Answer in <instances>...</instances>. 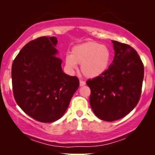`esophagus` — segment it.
Wrapping results in <instances>:
<instances>
[{"instance_id":"1","label":"esophagus","mask_w":155,"mask_h":155,"mask_svg":"<svg viewBox=\"0 0 155 155\" xmlns=\"http://www.w3.org/2000/svg\"><path fill=\"white\" fill-rule=\"evenodd\" d=\"M79 83H80V86H81V87L84 86V85L86 84V82H85L84 81H82V80H80Z\"/></svg>"}]
</instances>
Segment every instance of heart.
Returning a JSON list of instances; mask_svg holds the SVG:
<instances>
[{
  "mask_svg": "<svg viewBox=\"0 0 155 155\" xmlns=\"http://www.w3.org/2000/svg\"><path fill=\"white\" fill-rule=\"evenodd\" d=\"M111 60V51L104 44L88 41L72 48L71 54L65 56V65L70 70L81 64V71L87 78H96L107 70Z\"/></svg>",
  "mask_w": 155,
  "mask_h": 155,
  "instance_id": "1",
  "label": "heart"
}]
</instances>
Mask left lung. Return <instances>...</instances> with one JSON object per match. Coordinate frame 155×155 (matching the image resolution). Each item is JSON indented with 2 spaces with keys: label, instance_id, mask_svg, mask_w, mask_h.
<instances>
[{
  "label": "left lung",
  "instance_id": "left-lung-1",
  "mask_svg": "<svg viewBox=\"0 0 155 155\" xmlns=\"http://www.w3.org/2000/svg\"><path fill=\"white\" fill-rule=\"evenodd\" d=\"M114 58L102 75L89 79L90 103L101 120L113 122L129 114L141 94L144 68L137 51L127 44L112 41Z\"/></svg>",
  "mask_w": 155,
  "mask_h": 155
}]
</instances>
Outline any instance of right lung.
<instances>
[{"instance_id":"add662e5","label":"right lung","mask_w":155,"mask_h":155,"mask_svg":"<svg viewBox=\"0 0 155 155\" xmlns=\"http://www.w3.org/2000/svg\"><path fill=\"white\" fill-rule=\"evenodd\" d=\"M56 37L28 42L12 63V79L17 104L34 120L52 122L66 111L79 86L76 76L65 74L57 57Z\"/></svg>"}]
</instances>
